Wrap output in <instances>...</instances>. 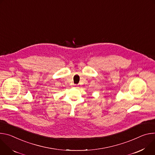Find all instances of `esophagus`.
<instances>
[{
	"label": "esophagus",
	"instance_id": "obj_1",
	"mask_svg": "<svg viewBox=\"0 0 155 155\" xmlns=\"http://www.w3.org/2000/svg\"><path fill=\"white\" fill-rule=\"evenodd\" d=\"M74 85H76V84H74Z\"/></svg>",
	"mask_w": 155,
	"mask_h": 155
}]
</instances>
